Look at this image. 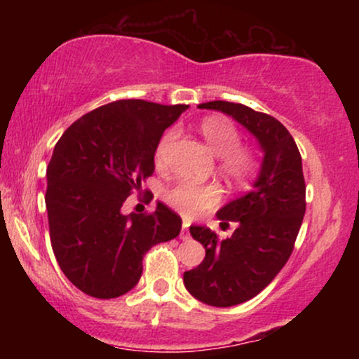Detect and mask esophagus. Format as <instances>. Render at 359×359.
<instances>
[{
    "label": "esophagus",
    "mask_w": 359,
    "mask_h": 359,
    "mask_svg": "<svg viewBox=\"0 0 359 359\" xmlns=\"http://www.w3.org/2000/svg\"><path fill=\"white\" fill-rule=\"evenodd\" d=\"M180 240H184V241L191 240V233H189V224H187V222H184L182 231H180Z\"/></svg>",
    "instance_id": "1"
}]
</instances>
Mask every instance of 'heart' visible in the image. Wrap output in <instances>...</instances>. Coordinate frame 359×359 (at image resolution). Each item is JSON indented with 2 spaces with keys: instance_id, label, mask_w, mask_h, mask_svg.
I'll return each instance as SVG.
<instances>
[{
  "instance_id": "heart-1",
  "label": "heart",
  "mask_w": 359,
  "mask_h": 359,
  "mask_svg": "<svg viewBox=\"0 0 359 359\" xmlns=\"http://www.w3.org/2000/svg\"><path fill=\"white\" fill-rule=\"evenodd\" d=\"M199 131L212 154L219 156L222 175L236 184H246L258 172L259 160L251 147L241 145V135L231 119L224 116H208L201 121ZM179 137L177 130H168L158 142L155 160L158 165L165 162L168 148ZM165 201L187 217H196L221 201V189L216 184H201L194 180H180L165 192Z\"/></svg>"
}]
</instances>
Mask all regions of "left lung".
<instances>
[{
	"instance_id": "8db88e82",
	"label": "left lung",
	"mask_w": 359,
	"mask_h": 359,
	"mask_svg": "<svg viewBox=\"0 0 359 359\" xmlns=\"http://www.w3.org/2000/svg\"><path fill=\"white\" fill-rule=\"evenodd\" d=\"M199 108L233 116L258 140L265 154L253 191L217 212L224 221L221 224H238L233 236L219 240L205 226L189 228L205 248V258L185 271V288L209 306L231 307L258 295L294 251L306 214L302 156L287 128L270 114L228 101L203 102Z\"/></svg>"
}]
</instances>
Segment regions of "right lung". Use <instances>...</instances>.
Here are the masks:
<instances>
[{
	"label": "right lung",
	"mask_w": 359,
	"mask_h": 359,
	"mask_svg": "<svg viewBox=\"0 0 359 359\" xmlns=\"http://www.w3.org/2000/svg\"><path fill=\"white\" fill-rule=\"evenodd\" d=\"M187 104L121 100L64 131L47 167L45 205L53 255L84 294L114 299L138 283L151 246L179 236L182 219L158 203L151 214L121 205L155 170V151Z\"/></svg>",
	"instance_id": "add662e5"
}]
</instances>
